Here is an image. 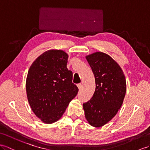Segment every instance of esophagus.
<instances>
[{
	"mask_svg": "<svg viewBox=\"0 0 150 150\" xmlns=\"http://www.w3.org/2000/svg\"><path fill=\"white\" fill-rule=\"evenodd\" d=\"M77 86H78V87H79V90H81L82 88V83H79L78 85H77Z\"/></svg>",
	"mask_w": 150,
	"mask_h": 150,
	"instance_id": "1",
	"label": "esophagus"
}]
</instances>
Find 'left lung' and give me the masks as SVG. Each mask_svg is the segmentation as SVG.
<instances>
[{"mask_svg": "<svg viewBox=\"0 0 150 150\" xmlns=\"http://www.w3.org/2000/svg\"><path fill=\"white\" fill-rule=\"evenodd\" d=\"M86 57L94 75L96 89L83 108L89 124L100 127L120 109L126 93L125 77L118 64L106 54L96 52Z\"/></svg>", "mask_w": 150, "mask_h": 150, "instance_id": "obj_1", "label": "left lung"}]
</instances>
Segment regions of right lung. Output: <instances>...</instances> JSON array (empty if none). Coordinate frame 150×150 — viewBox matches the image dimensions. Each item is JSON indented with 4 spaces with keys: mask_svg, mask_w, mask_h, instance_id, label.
Returning a JSON list of instances; mask_svg holds the SVG:
<instances>
[{
    "mask_svg": "<svg viewBox=\"0 0 150 150\" xmlns=\"http://www.w3.org/2000/svg\"><path fill=\"white\" fill-rule=\"evenodd\" d=\"M68 55L51 49L33 61L26 81L28 101L33 112L45 124L59 120L79 89L72 82L73 73L67 67Z\"/></svg>",
    "mask_w": 150,
    "mask_h": 150,
    "instance_id": "right-lung-1",
    "label": "right lung"
}]
</instances>
